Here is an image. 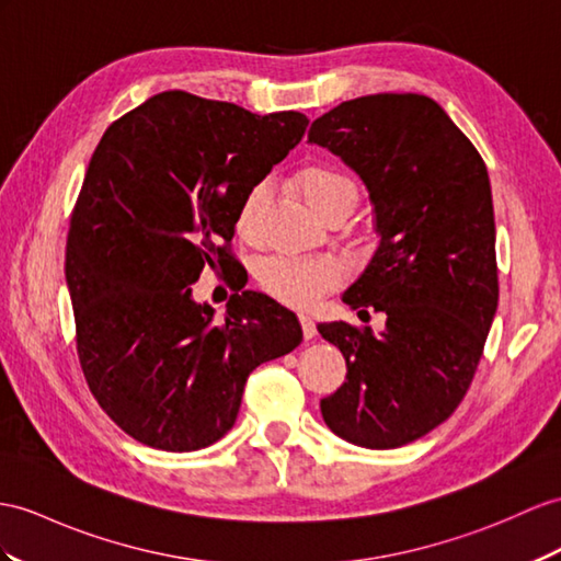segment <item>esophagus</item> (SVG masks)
Masks as SVG:
<instances>
[{"label": "esophagus", "instance_id": "obj_1", "mask_svg": "<svg viewBox=\"0 0 561 561\" xmlns=\"http://www.w3.org/2000/svg\"><path fill=\"white\" fill-rule=\"evenodd\" d=\"M299 323H302V333L307 340L317 337V323L309 317V313H299Z\"/></svg>", "mask_w": 561, "mask_h": 561}]
</instances>
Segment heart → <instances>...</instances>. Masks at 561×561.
Listing matches in <instances>:
<instances>
[{
	"mask_svg": "<svg viewBox=\"0 0 561 561\" xmlns=\"http://www.w3.org/2000/svg\"><path fill=\"white\" fill-rule=\"evenodd\" d=\"M297 185L309 207L321 216L333 211L340 204H352L354 207L359 197V190L350 175L333 167H323V163H311V167H305L299 171ZM266 195L268 185L264 181H256L240 199L236 228L244 240L259 238V224H262ZM340 276H343V271H340V264L333 256L305 259L280 254L266 259V262L259 266V283H262V288L268 295L280 299V302L297 307L317 302L325 290L333 288Z\"/></svg>",
	"mask_w": 561,
	"mask_h": 561,
	"instance_id": "obj_1",
	"label": "heart"
}]
</instances>
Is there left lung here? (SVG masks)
<instances>
[{"label": "left lung", "mask_w": 561, "mask_h": 561, "mask_svg": "<svg viewBox=\"0 0 561 561\" xmlns=\"http://www.w3.org/2000/svg\"><path fill=\"white\" fill-rule=\"evenodd\" d=\"M309 142L331 149L368 187L380 244L343 299L388 317L380 335L319 323L347 362L321 414L347 443L402 447L455 414L497 311L485 161L438 102L414 92L337 104L311 123Z\"/></svg>", "instance_id": "obj_1"}]
</instances>
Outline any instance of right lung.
<instances>
[{
    "label": "right lung",
    "mask_w": 561,
    "mask_h": 561,
    "mask_svg": "<svg viewBox=\"0 0 561 561\" xmlns=\"http://www.w3.org/2000/svg\"><path fill=\"white\" fill-rule=\"evenodd\" d=\"M307 123L169 90L94 149L66 238L76 350L94 400L138 443L195 453L221 440L248 376L302 343L295 313L264 293L236 290L221 321L190 293L204 268L233 262L242 195Z\"/></svg>",
    "instance_id": "obj_1"
}]
</instances>
